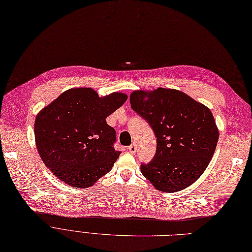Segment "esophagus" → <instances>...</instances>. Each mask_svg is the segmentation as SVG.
I'll return each mask as SVG.
<instances>
[{
    "mask_svg": "<svg viewBox=\"0 0 252 252\" xmlns=\"http://www.w3.org/2000/svg\"><path fill=\"white\" fill-rule=\"evenodd\" d=\"M128 150H129V152H130L131 154H135V153H136V146H135V143H132V145L129 146V147H128Z\"/></svg>",
    "mask_w": 252,
    "mask_h": 252,
    "instance_id": "34e87169",
    "label": "esophagus"
}]
</instances>
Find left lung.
Segmentation results:
<instances>
[{"mask_svg": "<svg viewBox=\"0 0 252 252\" xmlns=\"http://www.w3.org/2000/svg\"><path fill=\"white\" fill-rule=\"evenodd\" d=\"M131 107L151 125L157 138L152 161L140 171L164 193L194 184L207 168L219 140V130L208 107L174 89L134 91Z\"/></svg>", "mask_w": 252, "mask_h": 252, "instance_id": "8db88e82", "label": "left lung"}]
</instances>
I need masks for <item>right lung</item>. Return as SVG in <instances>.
Segmentation results:
<instances>
[{"label":"right lung","mask_w":252,"mask_h":252,"mask_svg":"<svg viewBox=\"0 0 252 252\" xmlns=\"http://www.w3.org/2000/svg\"><path fill=\"white\" fill-rule=\"evenodd\" d=\"M127 100L113 93L104 97L91 88L69 89L35 118V145L44 164L74 188H88L110 172L121 152L116 130L105 119Z\"/></svg>","instance_id":"obj_1"}]
</instances>
